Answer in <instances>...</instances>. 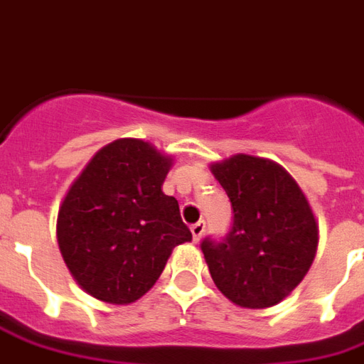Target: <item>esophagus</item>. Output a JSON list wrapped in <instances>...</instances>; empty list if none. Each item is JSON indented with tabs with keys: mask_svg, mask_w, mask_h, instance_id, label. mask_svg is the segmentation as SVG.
I'll return each instance as SVG.
<instances>
[{
	"mask_svg": "<svg viewBox=\"0 0 364 364\" xmlns=\"http://www.w3.org/2000/svg\"><path fill=\"white\" fill-rule=\"evenodd\" d=\"M205 228H206L205 220H198L197 224H193V226H191V234H193V240H195V242H198V240L203 237Z\"/></svg>",
	"mask_w": 364,
	"mask_h": 364,
	"instance_id": "esophagus-1",
	"label": "esophagus"
}]
</instances>
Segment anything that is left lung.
Masks as SVG:
<instances>
[{
	"label": "left lung",
	"mask_w": 364,
	"mask_h": 364,
	"mask_svg": "<svg viewBox=\"0 0 364 364\" xmlns=\"http://www.w3.org/2000/svg\"><path fill=\"white\" fill-rule=\"evenodd\" d=\"M234 224L222 244L203 242L214 284L240 308L279 304L312 267L318 222L294 177L273 159L236 154L210 164Z\"/></svg>",
	"instance_id": "left-lung-1"
}]
</instances>
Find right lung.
<instances>
[{"label": "right lung", "mask_w": 364, "mask_h": 364, "mask_svg": "<svg viewBox=\"0 0 364 364\" xmlns=\"http://www.w3.org/2000/svg\"><path fill=\"white\" fill-rule=\"evenodd\" d=\"M173 158L140 138L107 144L62 200L56 237L87 294L132 304L156 284L175 245L191 242L175 197L161 191Z\"/></svg>", "instance_id": "1"}]
</instances>
